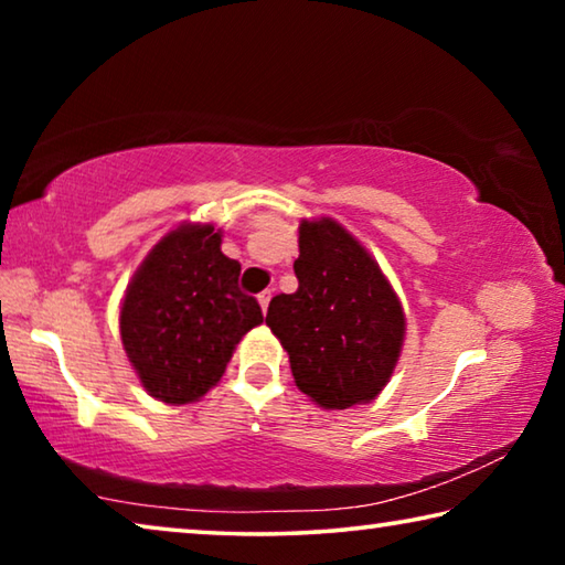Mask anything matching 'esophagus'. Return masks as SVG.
Masks as SVG:
<instances>
[{"mask_svg":"<svg viewBox=\"0 0 565 565\" xmlns=\"http://www.w3.org/2000/svg\"><path fill=\"white\" fill-rule=\"evenodd\" d=\"M269 301H271V291L259 294V306H262L264 313H266V309H269Z\"/></svg>","mask_w":565,"mask_h":565,"instance_id":"1","label":"esophagus"}]
</instances>
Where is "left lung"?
I'll return each mask as SVG.
<instances>
[{"label": "left lung", "mask_w": 565, "mask_h": 565, "mask_svg": "<svg viewBox=\"0 0 565 565\" xmlns=\"http://www.w3.org/2000/svg\"><path fill=\"white\" fill-rule=\"evenodd\" d=\"M299 289L274 296L266 327L289 353L291 374L313 404L343 411L374 401L394 376L406 313L394 286L337 218H301Z\"/></svg>", "instance_id": "1"}]
</instances>
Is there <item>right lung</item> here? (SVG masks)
Here are the masks:
<instances>
[{
	"label": "right lung",
	"mask_w": 565,
	"mask_h": 565,
	"mask_svg": "<svg viewBox=\"0 0 565 565\" xmlns=\"http://www.w3.org/2000/svg\"><path fill=\"white\" fill-rule=\"evenodd\" d=\"M222 228L181 222L134 271L119 306L121 347L147 394L194 404L222 381L236 343L264 321L238 291L242 264L222 254Z\"/></svg>",
	"instance_id": "right-lung-1"
}]
</instances>
